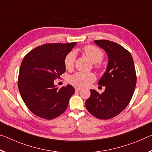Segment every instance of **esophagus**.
<instances>
[{
    "label": "esophagus",
    "instance_id": "obj_1",
    "mask_svg": "<svg viewBox=\"0 0 152 152\" xmlns=\"http://www.w3.org/2000/svg\"><path fill=\"white\" fill-rule=\"evenodd\" d=\"M75 91H77V92H79V91H81V88H75Z\"/></svg>",
    "mask_w": 152,
    "mask_h": 152
}]
</instances>
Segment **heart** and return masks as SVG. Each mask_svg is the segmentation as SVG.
Wrapping results in <instances>:
<instances>
[{
  "label": "heart",
  "instance_id": "1",
  "mask_svg": "<svg viewBox=\"0 0 152 152\" xmlns=\"http://www.w3.org/2000/svg\"><path fill=\"white\" fill-rule=\"evenodd\" d=\"M84 53L95 64V67L101 68L102 65L100 62L103 58V53L97 47L93 45H88L83 48ZM76 59V53L71 51L68 53L65 57L64 66L67 69H72L74 66ZM96 80V76L93 73L88 72H76L72 75L69 78V83L78 88H85L91 85Z\"/></svg>",
  "mask_w": 152,
  "mask_h": 152
}]
</instances>
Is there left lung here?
Listing matches in <instances>:
<instances>
[{"label":"left lung","mask_w":152,"mask_h":152,"mask_svg":"<svg viewBox=\"0 0 152 152\" xmlns=\"http://www.w3.org/2000/svg\"><path fill=\"white\" fill-rule=\"evenodd\" d=\"M94 42L108 56L106 71L98 82L105 89L102 94L90 90L85 105L94 116L107 120L118 115L131 102L137 83L136 72L131 53L121 45L107 40Z\"/></svg>","instance_id":"1"}]
</instances>
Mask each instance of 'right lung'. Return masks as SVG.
<instances>
[{"label": "right lung", "mask_w": 152, "mask_h": 152, "mask_svg": "<svg viewBox=\"0 0 152 152\" xmlns=\"http://www.w3.org/2000/svg\"><path fill=\"white\" fill-rule=\"evenodd\" d=\"M76 42L39 46L24 57L18 77V88L26 106L34 114L54 119L65 112L75 92L70 85L61 88L54 80L66 72L64 59Z\"/></svg>", "instance_id": "add662e5"}]
</instances>
